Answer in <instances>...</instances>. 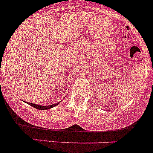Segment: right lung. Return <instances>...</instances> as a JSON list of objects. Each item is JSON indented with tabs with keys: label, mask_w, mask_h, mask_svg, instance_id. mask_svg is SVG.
I'll return each instance as SVG.
<instances>
[{
	"label": "right lung",
	"mask_w": 153,
	"mask_h": 153,
	"mask_svg": "<svg viewBox=\"0 0 153 153\" xmlns=\"http://www.w3.org/2000/svg\"><path fill=\"white\" fill-rule=\"evenodd\" d=\"M59 102H57V103H56V104L51 105H40L33 104V103H29V102H27V103L29 105L33 106V107H34L36 109H39V110H47V109H50L51 108L56 106L57 105H58L59 104Z\"/></svg>",
	"instance_id": "obj_1"
}]
</instances>
